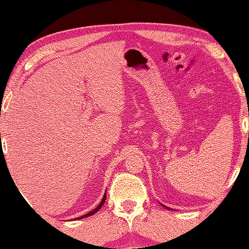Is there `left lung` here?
Returning <instances> with one entry per match:
<instances>
[{"mask_svg": "<svg viewBox=\"0 0 249 249\" xmlns=\"http://www.w3.org/2000/svg\"><path fill=\"white\" fill-rule=\"evenodd\" d=\"M163 207H165V206H163ZM166 208V209H170V208H168V207H165Z\"/></svg>", "mask_w": 249, "mask_h": 249, "instance_id": "1", "label": "left lung"}]
</instances>
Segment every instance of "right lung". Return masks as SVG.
I'll return each instance as SVG.
<instances>
[{
  "mask_svg": "<svg viewBox=\"0 0 249 249\" xmlns=\"http://www.w3.org/2000/svg\"><path fill=\"white\" fill-rule=\"evenodd\" d=\"M106 199H107V194H105V196H103V198H102V200H101V202L99 203L98 205V207H96L94 208V209L92 210V211H90V212H88V213H86V214H84V215H81V216H79V218H76V220H80V219H84V218H87V216H90V215H92V214H94L96 213L97 211H99L101 209V207L103 206V203H105V201H106Z\"/></svg>",
  "mask_w": 249,
  "mask_h": 249,
  "instance_id": "1",
  "label": "right lung"
}]
</instances>
